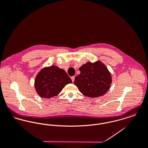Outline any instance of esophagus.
<instances>
[{
    "mask_svg": "<svg viewBox=\"0 0 148 148\" xmlns=\"http://www.w3.org/2000/svg\"><path fill=\"white\" fill-rule=\"evenodd\" d=\"M71 79H72V82L73 83V82L75 81V76H72V77H71Z\"/></svg>",
    "mask_w": 148,
    "mask_h": 148,
    "instance_id": "1",
    "label": "esophagus"
}]
</instances>
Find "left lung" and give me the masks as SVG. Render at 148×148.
<instances>
[{
  "mask_svg": "<svg viewBox=\"0 0 148 148\" xmlns=\"http://www.w3.org/2000/svg\"><path fill=\"white\" fill-rule=\"evenodd\" d=\"M79 70L80 74L75 77L74 83L83 95L97 97L105 95L109 89L112 83L111 74L100 61L87 62Z\"/></svg>",
  "mask_w": 148,
  "mask_h": 148,
  "instance_id": "obj_1",
  "label": "left lung"
}]
</instances>
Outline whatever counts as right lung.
Segmentation results:
<instances>
[{
    "label": "right lung",
    "instance_id": "right-lung-1",
    "mask_svg": "<svg viewBox=\"0 0 148 148\" xmlns=\"http://www.w3.org/2000/svg\"><path fill=\"white\" fill-rule=\"evenodd\" d=\"M71 79L63 69L51 65L38 73L35 80L36 92L41 97L50 99L59 95L64 87L72 83Z\"/></svg>",
    "mask_w": 148,
    "mask_h": 148
}]
</instances>
